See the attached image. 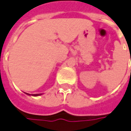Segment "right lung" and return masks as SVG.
Returning a JSON list of instances; mask_svg holds the SVG:
<instances>
[{
    "label": "right lung",
    "instance_id": "1",
    "mask_svg": "<svg viewBox=\"0 0 131 131\" xmlns=\"http://www.w3.org/2000/svg\"><path fill=\"white\" fill-rule=\"evenodd\" d=\"M40 94H31V95H33V96H39V95H40ZM29 95H31V94H29Z\"/></svg>",
    "mask_w": 131,
    "mask_h": 131
}]
</instances>
